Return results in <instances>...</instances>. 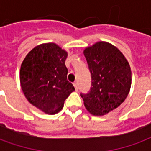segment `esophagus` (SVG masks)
I'll use <instances>...</instances> for the list:
<instances>
[{"label":"esophagus","instance_id":"1","mask_svg":"<svg viewBox=\"0 0 151 151\" xmlns=\"http://www.w3.org/2000/svg\"><path fill=\"white\" fill-rule=\"evenodd\" d=\"M73 86H74V88H75L76 91H78V82H77L73 83Z\"/></svg>","mask_w":151,"mask_h":151}]
</instances>
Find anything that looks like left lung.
Returning a JSON list of instances; mask_svg holds the SVG:
<instances>
[{
    "label": "left lung",
    "instance_id": "obj_1",
    "mask_svg": "<svg viewBox=\"0 0 151 151\" xmlns=\"http://www.w3.org/2000/svg\"><path fill=\"white\" fill-rule=\"evenodd\" d=\"M83 53L92 82L91 91L81 97L91 115L104 116L118 108L129 95L131 68L123 53L108 42H97L86 47Z\"/></svg>",
    "mask_w": 151,
    "mask_h": 151
}]
</instances>
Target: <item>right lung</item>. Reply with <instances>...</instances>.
<instances>
[{
    "mask_svg": "<svg viewBox=\"0 0 151 151\" xmlns=\"http://www.w3.org/2000/svg\"><path fill=\"white\" fill-rule=\"evenodd\" d=\"M68 52L55 43L35 47L20 69V83L28 102L46 114H56L74 87L67 80Z\"/></svg>",
    "mask_w": 151,
    "mask_h": 151,
    "instance_id": "obj_1",
    "label": "right lung"
}]
</instances>
